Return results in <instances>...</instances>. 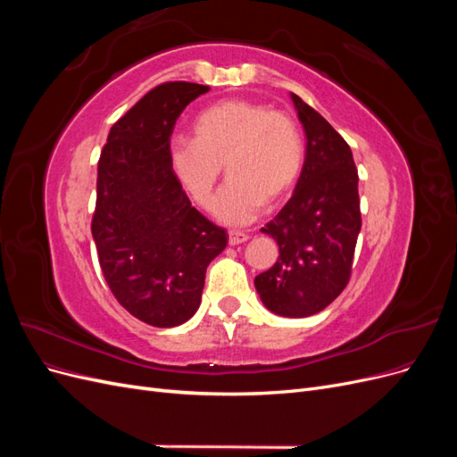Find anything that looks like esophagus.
<instances>
[{
    "mask_svg": "<svg viewBox=\"0 0 457 457\" xmlns=\"http://www.w3.org/2000/svg\"><path fill=\"white\" fill-rule=\"evenodd\" d=\"M247 238H250V234L244 232V230H228V244L230 245L244 244Z\"/></svg>",
    "mask_w": 457,
    "mask_h": 457,
    "instance_id": "34e87169",
    "label": "esophagus"
}]
</instances>
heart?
<instances>
[{
  "instance_id": "obj_1",
  "label": "heart",
  "mask_w": 457,
  "mask_h": 457,
  "mask_svg": "<svg viewBox=\"0 0 457 457\" xmlns=\"http://www.w3.org/2000/svg\"><path fill=\"white\" fill-rule=\"evenodd\" d=\"M192 131L195 141L173 143L175 173L192 198L210 207L227 165L230 183L215 205L227 223H247L262 204L282 202L297 183L305 145L284 112L250 101H220L202 110Z\"/></svg>"
}]
</instances>
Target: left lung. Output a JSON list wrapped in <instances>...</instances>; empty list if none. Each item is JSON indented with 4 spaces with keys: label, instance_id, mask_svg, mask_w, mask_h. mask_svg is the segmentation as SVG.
I'll list each match as a JSON object with an SVG mask.
<instances>
[{
    "label": "left lung",
    "instance_id": "8db88e82",
    "mask_svg": "<svg viewBox=\"0 0 457 457\" xmlns=\"http://www.w3.org/2000/svg\"><path fill=\"white\" fill-rule=\"evenodd\" d=\"M292 99L307 135L305 163L292 198L261 228L280 257L255 276V287L269 311L303 318L347 287L362 217L351 146L301 96Z\"/></svg>",
    "mask_w": 457,
    "mask_h": 457
}]
</instances>
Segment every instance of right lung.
<instances>
[{"label":"right lung","instance_id":"right-lung-1","mask_svg":"<svg viewBox=\"0 0 457 457\" xmlns=\"http://www.w3.org/2000/svg\"><path fill=\"white\" fill-rule=\"evenodd\" d=\"M207 91L190 81L150 89L110 129L96 168L91 232L103 276L123 309L156 328L198 311L205 269L228 242L173 171L175 123Z\"/></svg>","mask_w":457,"mask_h":457}]
</instances>
